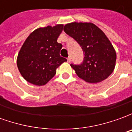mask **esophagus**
<instances>
[{
	"instance_id": "esophagus-1",
	"label": "esophagus",
	"mask_w": 132,
	"mask_h": 132,
	"mask_svg": "<svg viewBox=\"0 0 132 132\" xmlns=\"http://www.w3.org/2000/svg\"><path fill=\"white\" fill-rule=\"evenodd\" d=\"M67 61H68L69 63H70V62H71V57L67 58Z\"/></svg>"
}]
</instances>
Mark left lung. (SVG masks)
Returning a JSON list of instances; mask_svg holds the SVG:
<instances>
[{"mask_svg": "<svg viewBox=\"0 0 132 132\" xmlns=\"http://www.w3.org/2000/svg\"><path fill=\"white\" fill-rule=\"evenodd\" d=\"M63 31L80 44L84 59L80 65L71 64L79 78L96 83L108 78L115 67L117 55L112 44L99 27L91 22H71Z\"/></svg>", "mask_w": 132, "mask_h": 132, "instance_id": "1", "label": "left lung"}]
</instances>
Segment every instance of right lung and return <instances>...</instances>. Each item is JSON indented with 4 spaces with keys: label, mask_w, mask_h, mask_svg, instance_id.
I'll use <instances>...</instances> for the list:
<instances>
[{
    "label": "right lung",
    "mask_w": 132,
    "mask_h": 132,
    "mask_svg": "<svg viewBox=\"0 0 132 132\" xmlns=\"http://www.w3.org/2000/svg\"><path fill=\"white\" fill-rule=\"evenodd\" d=\"M63 24L39 27L24 41L17 58V66L22 76L35 86H44L56 73V69L66 59L59 54L62 44L57 39Z\"/></svg>",
    "instance_id": "1"
}]
</instances>
